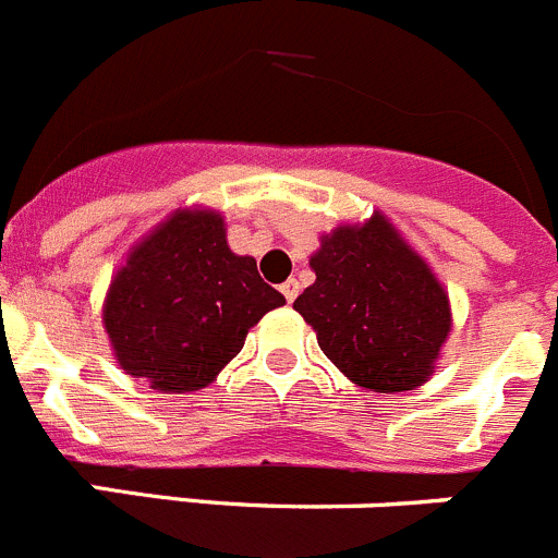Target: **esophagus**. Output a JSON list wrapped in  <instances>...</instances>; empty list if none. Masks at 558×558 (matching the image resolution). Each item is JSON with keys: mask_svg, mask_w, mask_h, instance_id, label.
I'll list each match as a JSON object with an SVG mask.
<instances>
[{"mask_svg": "<svg viewBox=\"0 0 558 558\" xmlns=\"http://www.w3.org/2000/svg\"><path fill=\"white\" fill-rule=\"evenodd\" d=\"M280 291H283L286 303H294V300H298V294H300V283L294 278H289L283 286H280Z\"/></svg>", "mask_w": 558, "mask_h": 558, "instance_id": "esophagus-1", "label": "esophagus"}]
</instances>
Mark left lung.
Returning a JSON list of instances; mask_svg holds the SVG:
<instances>
[{"label":"left lung","mask_w":558,"mask_h":558,"mask_svg":"<svg viewBox=\"0 0 558 558\" xmlns=\"http://www.w3.org/2000/svg\"><path fill=\"white\" fill-rule=\"evenodd\" d=\"M311 269L294 311L341 373L384 395L428 380L453 325L448 291L380 210L323 235Z\"/></svg>","instance_id":"obj_1"}]
</instances>
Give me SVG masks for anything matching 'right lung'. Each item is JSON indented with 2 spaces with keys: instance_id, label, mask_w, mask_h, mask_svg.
<instances>
[{
  "instance_id": "add662e5",
  "label": "right lung",
  "mask_w": 558,
  "mask_h": 558,
  "mask_svg": "<svg viewBox=\"0 0 558 558\" xmlns=\"http://www.w3.org/2000/svg\"><path fill=\"white\" fill-rule=\"evenodd\" d=\"M283 294L228 247L222 214L174 210L110 280L102 323L117 361L160 391H197L244 348Z\"/></svg>"
}]
</instances>
